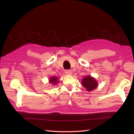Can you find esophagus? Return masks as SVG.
<instances>
[{"instance_id":"1","label":"esophagus","mask_w":134,"mask_h":134,"mask_svg":"<svg viewBox=\"0 0 134 134\" xmlns=\"http://www.w3.org/2000/svg\"><path fill=\"white\" fill-rule=\"evenodd\" d=\"M65 74H67V75H71V70H66L65 71Z\"/></svg>"}]
</instances>
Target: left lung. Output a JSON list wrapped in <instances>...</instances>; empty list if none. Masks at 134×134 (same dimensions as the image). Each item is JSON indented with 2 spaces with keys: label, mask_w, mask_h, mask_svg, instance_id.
Returning a JSON list of instances; mask_svg holds the SVG:
<instances>
[{
  "label": "left lung",
  "mask_w": 134,
  "mask_h": 134,
  "mask_svg": "<svg viewBox=\"0 0 134 134\" xmlns=\"http://www.w3.org/2000/svg\"><path fill=\"white\" fill-rule=\"evenodd\" d=\"M82 83L84 87L86 89L87 91H92L95 89L97 85V82L96 79L90 76H87L83 79Z\"/></svg>",
  "instance_id": "8db88e82"
}]
</instances>
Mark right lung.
<instances>
[{
	"label": "right lung",
	"mask_w": 134,
	"mask_h": 134,
	"mask_svg": "<svg viewBox=\"0 0 134 134\" xmlns=\"http://www.w3.org/2000/svg\"><path fill=\"white\" fill-rule=\"evenodd\" d=\"M58 77H56V76H53V77H51V78L49 79V82L51 83L56 85L58 82Z\"/></svg>",
	"instance_id": "1"
}]
</instances>
